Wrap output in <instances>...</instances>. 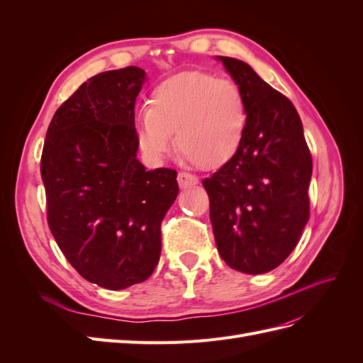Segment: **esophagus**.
Returning a JSON list of instances; mask_svg holds the SVG:
<instances>
[{"mask_svg":"<svg viewBox=\"0 0 363 363\" xmlns=\"http://www.w3.org/2000/svg\"><path fill=\"white\" fill-rule=\"evenodd\" d=\"M177 182H179V186L182 189H188V188H192V186H195V184H199V179L189 172H179Z\"/></svg>","mask_w":363,"mask_h":363,"instance_id":"obj_1","label":"esophagus"}]
</instances>
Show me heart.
Segmentation results:
<instances>
[{
	"label": "heart",
	"mask_w": 363,
	"mask_h": 363,
	"mask_svg": "<svg viewBox=\"0 0 363 363\" xmlns=\"http://www.w3.org/2000/svg\"><path fill=\"white\" fill-rule=\"evenodd\" d=\"M247 123L245 96L235 82L186 71L151 91L136 118V138L151 160H162L174 147V133L186 160L219 168L242 145Z\"/></svg>",
	"instance_id": "b5f03b06"
}]
</instances>
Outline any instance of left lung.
I'll return each instance as SVG.
<instances>
[{"mask_svg": "<svg viewBox=\"0 0 363 363\" xmlns=\"http://www.w3.org/2000/svg\"><path fill=\"white\" fill-rule=\"evenodd\" d=\"M216 60L242 91L248 123L235 157L203 182L215 242L230 268L265 274L291 255L309 221L312 156L288 98L248 63Z\"/></svg>", "mask_w": 363, "mask_h": 363, "instance_id": "obj_1", "label": "left lung"}]
</instances>
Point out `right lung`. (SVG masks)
I'll list each match as a JSON object with an SVG mask.
<instances>
[{"label":"right lung","mask_w":363,"mask_h":363,"mask_svg":"<svg viewBox=\"0 0 363 363\" xmlns=\"http://www.w3.org/2000/svg\"><path fill=\"white\" fill-rule=\"evenodd\" d=\"M144 69L91 77L54 113L40 174L48 224L83 279L119 291L147 280L160 259V224L177 199V172L138 160L136 96Z\"/></svg>","instance_id":"right-lung-1"}]
</instances>
